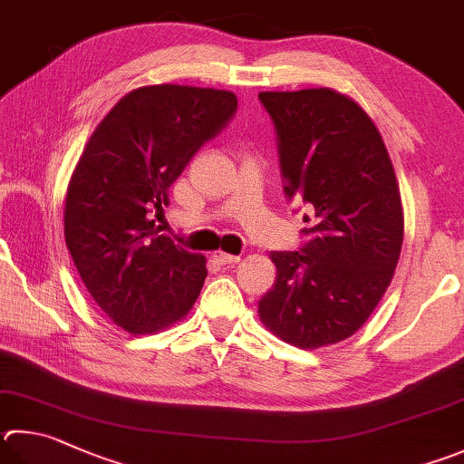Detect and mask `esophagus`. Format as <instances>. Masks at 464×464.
Listing matches in <instances>:
<instances>
[{
    "label": "esophagus",
    "instance_id": "34e87169",
    "mask_svg": "<svg viewBox=\"0 0 464 464\" xmlns=\"http://www.w3.org/2000/svg\"><path fill=\"white\" fill-rule=\"evenodd\" d=\"M213 257L218 261V264L223 266H231V264H237V261L241 259L239 256H231V254H225V251H215Z\"/></svg>",
    "mask_w": 464,
    "mask_h": 464
}]
</instances>
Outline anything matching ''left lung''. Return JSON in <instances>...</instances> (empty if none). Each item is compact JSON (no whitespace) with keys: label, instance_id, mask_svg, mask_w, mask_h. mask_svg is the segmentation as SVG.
<instances>
[{"label":"left lung","instance_id":"obj_1","mask_svg":"<svg viewBox=\"0 0 464 464\" xmlns=\"http://www.w3.org/2000/svg\"><path fill=\"white\" fill-rule=\"evenodd\" d=\"M259 101L276 128L285 197L314 210L304 246L269 254L277 276L259 318L300 349L326 347L355 334L392 282L403 241L398 180L353 99L323 87Z\"/></svg>","mask_w":464,"mask_h":464}]
</instances>
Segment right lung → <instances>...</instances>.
<instances>
[{
  "label": "right lung",
  "instance_id": "right-lung-1",
  "mask_svg": "<svg viewBox=\"0 0 464 464\" xmlns=\"http://www.w3.org/2000/svg\"><path fill=\"white\" fill-rule=\"evenodd\" d=\"M237 111L229 91L182 85L136 89L92 131L71 176L64 239L97 306L131 334L188 314L207 259L154 229L150 213L192 156Z\"/></svg>",
  "mask_w": 464,
  "mask_h": 464
}]
</instances>
